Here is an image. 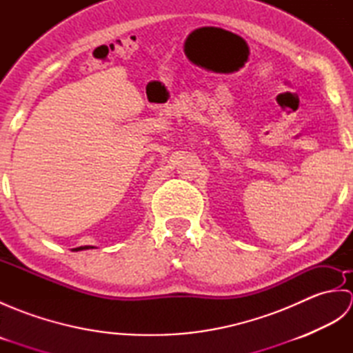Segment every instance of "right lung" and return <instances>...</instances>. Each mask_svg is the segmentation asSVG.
<instances>
[{
  "label": "right lung",
  "instance_id": "right-lung-1",
  "mask_svg": "<svg viewBox=\"0 0 353 353\" xmlns=\"http://www.w3.org/2000/svg\"><path fill=\"white\" fill-rule=\"evenodd\" d=\"M86 249H94V247L91 245H81V247H77V249H72L74 252H79V250H86Z\"/></svg>",
  "mask_w": 353,
  "mask_h": 353
}]
</instances>
